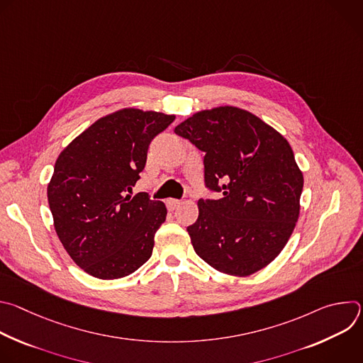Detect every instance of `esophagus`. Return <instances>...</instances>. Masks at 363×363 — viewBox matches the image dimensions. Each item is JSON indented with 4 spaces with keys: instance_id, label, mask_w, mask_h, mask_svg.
I'll list each match as a JSON object with an SVG mask.
<instances>
[{
    "instance_id": "esophagus-1",
    "label": "esophagus",
    "mask_w": 363,
    "mask_h": 363,
    "mask_svg": "<svg viewBox=\"0 0 363 363\" xmlns=\"http://www.w3.org/2000/svg\"><path fill=\"white\" fill-rule=\"evenodd\" d=\"M179 205H181V201H179V199H174V198L167 199V206H168V210H169V211L177 210Z\"/></svg>"
}]
</instances>
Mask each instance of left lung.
<instances>
[{
	"label": "left lung",
	"mask_w": 363,
	"mask_h": 363,
	"mask_svg": "<svg viewBox=\"0 0 363 363\" xmlns=\"http://www.w3.org/2000/svg\"><path fill=\"white\" fill-rule=\"evenodd\" d=\"M205 153L201 198L186 228L195 252L216 270L250 276L289 241L300 211L303 175L289 142L262 119L233 106L202 111L175 128Z\"/></svg>",
	"instance_id": "8db88e82"
}]
</instances>
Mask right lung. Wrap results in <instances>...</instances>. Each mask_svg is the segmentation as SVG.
Returning a JSON list of instances; mask_svg holds the SVG:
<instances>
[{"mask_svg":"<svg viewBox=\"0 0 363 363\" xmlns=\"http://www.w3.org/2000/svg\"><path fill=\"white\" fill-rule=\"evenodd\" d=\"M175 116L123 109L77 136L56 161L47 196L56 233L86 273L101 280L132 274L152 255L167 218L162 201L132 191L152 139Z\"/></svg>","mask_w":363,"mask_h":363,"instance_id":"right-lung-1","label":"right lung"}]
</instances>
